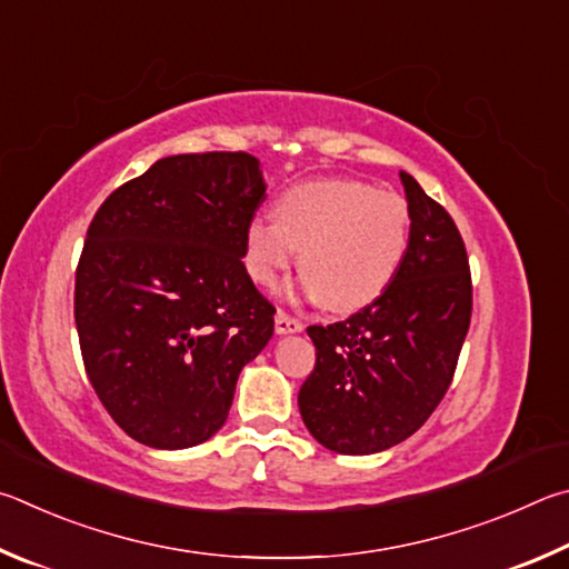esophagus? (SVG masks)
<instances>
[{"label": "esophagus", "mask_w": 569, "mask_h": 569, "mask_svg": "<svg viewBox=\"0 0 569 569\" xmlns=\"http://www.w3.org/2000/svg\"><path fill=\"white\" fill-rule=\"evenodd\" d=\"M305 325L300 320H295V317H290L287 312L279 310L274 315V332L277 335H295V332H302Z\"/></svg>", "instance_id": "1"}]
</instances>
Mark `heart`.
Returning a JSON list of instances; mask_svg holds the SVG:
<instances>
[{
    "mask_svg": "<svg viewBox=\"0 0 569 569\" xmlns=\"http://www.w3.org/2000/svg\"><path fill=\"white\" fill-rule=\"evenodd\" d=\"M410 207L360 179H312L277 197L274 219L244 229V269L272 287L300 249V292L332 312L372 305L395 282L410 249Z\"/></svg>",
    "mask_w": 569,
    "mask_h": 569,
    "instance_id": "1",
    "label": "heart"
}]
</instances>
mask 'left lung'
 Returning <instances> with one entry per match:
<instances>
[{"label":"left lung","instance_id":"8db88e82","mask_svg":"<svg viewBox=\"0 0 569 569\" xmlns=\"http://www.w3.org/2000/svg\"><path fill=\"white\" fill-rule=\"evenodd\" d=\"M410 249L387 292L345 322L307 327L317 362L297 405L340 455H375L415 435L452 382L472 315L465 242L445 207L400 172Z\"/></svg>","mask_w":569,"mask_h":569}]
</instances>
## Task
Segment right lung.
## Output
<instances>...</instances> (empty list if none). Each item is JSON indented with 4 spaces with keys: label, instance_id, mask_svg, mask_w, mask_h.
I'll use <instances>...</instances> for the list:
<instances>
[{
    "label": "right lung",
    "instance_id": "right-lung-1",
    "mask_svg": "<svg viewBox=\"0 0 569 569\" xmlns=\"http://www.w3.org/2000/svg\"><path fill=\"white\" fill-rule=\"evenodd\" d=\"M247 152L162 157L97 209L77 267L87 377L112 420L154 450L202 445L274 332L242 264L264 197Z\"/></svg>",
    "mask_w": 569,
    "mask_h": 569
}]
</instances>
